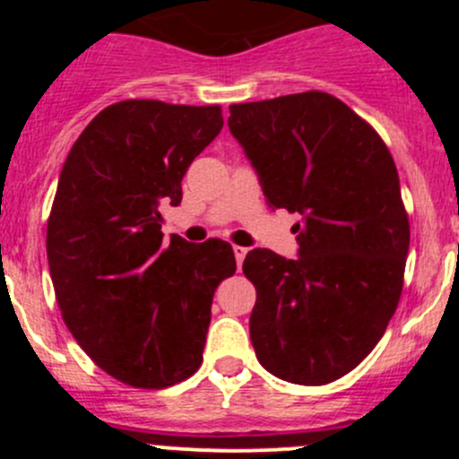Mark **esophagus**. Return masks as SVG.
I'll return each instance as SVG.
<instances>
[{
    "label": "esophagus",
    "mask_w": 459,
    "mask_h": 459,
    "mask_svg": "<svg viewBox=\"0 0 459 459\" xmlns=\"http://www.w3.org/2000/svg\"><path fill=\"white\" fill-rule=\"evenodd\" d=\"M233 253H235V259H238V268H239V266H242L244 257H247L248 248H244V247H233Z\"/></svg>",
    "instance_id": "esophagus-1"
}]
</instances>
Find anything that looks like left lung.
I'll return each instance as SVG.
<instances>
[{
  "mask_svg": "<svg viewBox=\"0 0 459 459\" xmlns=\"http://www.w3.org/2000/svg\"><path fill=\"white\" fill-rule=\"evenodd\" d=\"M229 126L271 208L299 212V257L255 248L251 342L264 368L304 386L353 371L386 331L404 286L411 226L377 131L322 91L230 106Z\"/></svg>",
  "mask_w": 459,
  "mask_h": 459,
  "instance_id": "1",
  "label": "left lung"
}]
</instances>
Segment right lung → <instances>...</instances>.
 <instances>
[{
  "mask_svg": "<svg viewBox=\"0 0 459 459\" xmlns=\"http://www.w3.org/2000/svg\"><path fill=\"white\" fill-rule=\"evenodd\" d=\"M224 126L221 106L124 100L73 143L46 229L68 331L110 377L166 388L200 368L211 304L238 268L221 239L164 242L161 206Z\"/></svg>",
  "mask_w": 459,
  "mask_h": 459,
  "instance_id": "obj_1",
  "label": "right lung"
}]
</instances>
